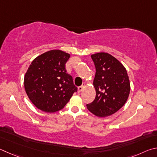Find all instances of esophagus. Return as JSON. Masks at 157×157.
<instances>
[{
  "label": "esophagus",
  "instance_id": "esophagus-1",
  "mask_svg": "<svg viewBox=\"0 0 157 157\" xmlns=\"http://www.w3.org/2000/svg\"><path fill=\"white\" fill-rule=\"evenodd\" d=\"M85 86H86V83H83V85H82L81 86L78 87V93H80V92H81L82 91H83V88H84V87H85Z\"/></svg>",
  "mask_w": 157,
  "mask_h": 157
}]
</instances>
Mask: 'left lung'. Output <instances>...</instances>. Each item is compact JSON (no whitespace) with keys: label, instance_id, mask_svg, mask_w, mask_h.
Returning a JSON list of instances; mask_svg holds the SVG:
<instances>
[{"label":"left lung","instance_id":"1","mask_svg":"<svg viewBox=\"0 0 157 157\" xmlns=\"http://www.w3.org/2000/svg\"><path fill=\"white\" fill-rule=\"evenodd\" d=\"M96 67L93 85L95 99L87 108L98 117L114 114L125 105L130 92V83L124 66L111 54L99 52L91 55Z\"/></svg>","mask_w":157,"mask_h":157}]
</instances>
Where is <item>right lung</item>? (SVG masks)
<instances>
[{"label": "right lung", "mask_w": 157, "mask_h": 157, "mask_svg": "<svg viewBox=\"0 0 157 157\" xmlns=\"http://www.w3.org/2000/svg\"><path fill=\"white\" fill-rule=\"evenodd\" d=\"M70 54L53 49L33 60L24 77L26 94L38 109L52 113L68 103L77 87L67 73L65 63Z\"/></svg>", "instance_id": "right-lung-1"}]
</instances>
